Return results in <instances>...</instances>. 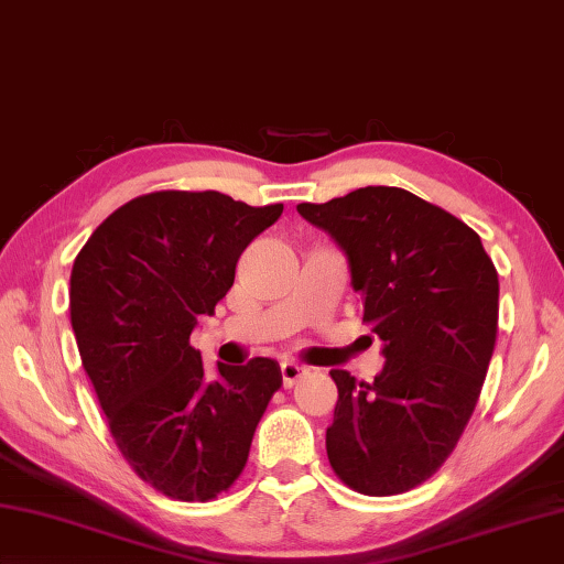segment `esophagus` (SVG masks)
Masks as SVG:
<instances>
[{"label":"esophagus","instance_id":"1","mask_svg":"<svg viewBox=\"0 0 564 564\" xmlns=\"http://www.w3.org/2000/svg\"><path fill=\"white\" fill-rule=\"evenodd\" d=\"M305 373H307V369L301 367V364H295V361H283L281 364V377H283L285 389H293V386L301 381Z\"/></svg>","mask_w":564,"mask_h":564}]
</instances>
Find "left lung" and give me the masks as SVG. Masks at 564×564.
I'll list each match as a JSON object with an SVG mask.
<instances>
[{
  "label": "left lung",
  "mask_w": 564,
  "mask_h": 564,
  "mask_svg": "<svg viewBox=\"0 0 564 564\" xmlns=\"http://www.w3.org/2000/svg\"><path fill=\"white\" fill-rule=\"evenodd\" d=\"M347 253L361 323L383 341L373 383L335 369L327 457L349 489L421 487L477 408L499 329V273L477 231L403 187L369 185L297 205Z\"/></svg>",
  "instance_id": "8db88e82"
}]
</instances>
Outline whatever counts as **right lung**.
Returning a JSON list of instances; mask_svg holds the SVG:
<instances>
[{
  "label": "right lung",
  "instance_id": "obj_1",
  "mask_svg": "<svg viewBox=\"0 0 564 564\" xmlns=\"http://www.w3.org/2000/svg\"><path fill=\"white\" fill-rule=\"evenodd\" d=\"M217 191H156L115 209L75 257L70 323L129 467L178 501H213L245 471L281 367H203L191 333L235 283L241 251L281 217Z\"/></svg>",
  "mask_w": 564,
  "mask_h": 564
}]
</instances>
